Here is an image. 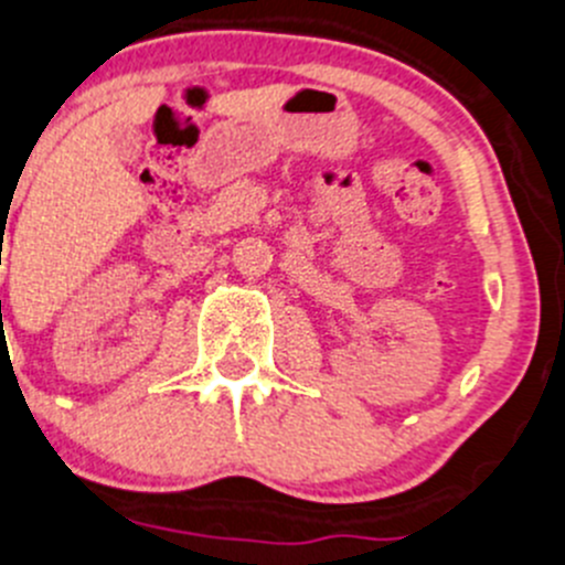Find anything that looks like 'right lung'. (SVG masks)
<instances>
[{"mask_svg": "<svg viewBox=\"0 0 565 565\" xmlns=\"http://www.w3.org/2000/svg\"><path fill=\"white\" fill-rule=\"evenodd\" d=\"M0 307H2V303H0Z\"/></svg>", "mask_w": 565, "mask_h": 565, "instance_id": "add662e5", "label": "right lung"}]
</instances>
